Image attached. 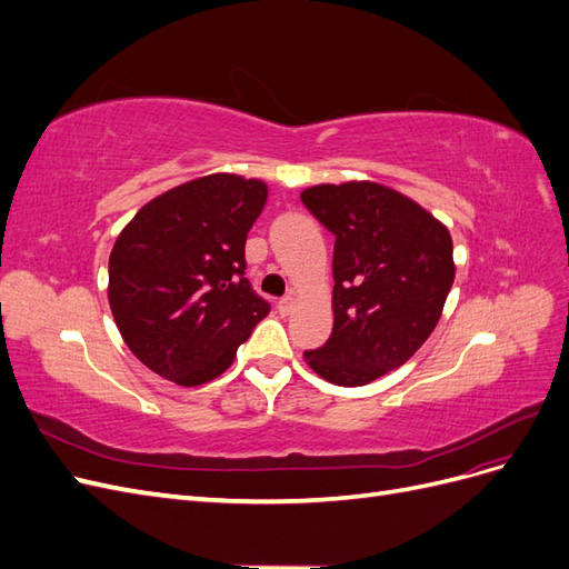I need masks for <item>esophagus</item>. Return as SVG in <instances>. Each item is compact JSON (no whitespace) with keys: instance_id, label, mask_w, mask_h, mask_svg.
Instances as JSON below:
<instances>
[{"instance_id":"obj_1","label":"esophagus","mask_w":569,"mask_h":569,"mask_svg":"<svg viewBox=\"0 0 569 569\" xmlns=\"http://www.w3.org/2000/svg\"><path fill=\"white\" fill-rule=\"evenodd\" d=\"M278 308H280V313L282 316H291L295 313V308H297V299L295 297H284V299H280V303H278Z\"/></svg>"}]
</instances>
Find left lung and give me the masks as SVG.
I'll return each instance as SVG.
<instances>
[{"instance_id": "left-lung-1", "label": "left lung", "mask_w": 569, "mask_h": 569, "mask_svg": "<svg viewBox=\"0 0 569 569\" xmlns=\"http://www.w3.org/2000/svg\"><path fill=\"white\" fill-rule=\"evenodd\" d=\"M301 201L335 234L332 335L303 360L337 387L401 368L435 332L456 263L449 228L377 182L316 184Z\"/></svg>"}]
</instances>
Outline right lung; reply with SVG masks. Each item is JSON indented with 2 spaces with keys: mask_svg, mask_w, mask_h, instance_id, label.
I'll use <instances>...</instances> for the list:
<instances>
[{
  "mask_svg": "<svg viewBox=\"0 0 569 569\" xmlns=\"http://www.w3.org/2000/svg\"><path fill=\"white\" fill-rule=\"evenodd\" d=\"M268 184L213 173L144 203L109 258V306L142 363L180 387L226 372L270 303L244 278Z\"/></svg>",
  "mask_w": 569,
  "mask_h": 569,
  "instance_id": "right-lung-1",
  "label": "right lung"
}]
</instances>
